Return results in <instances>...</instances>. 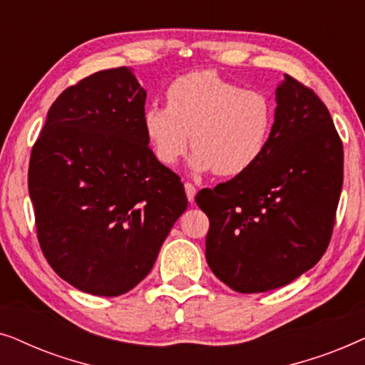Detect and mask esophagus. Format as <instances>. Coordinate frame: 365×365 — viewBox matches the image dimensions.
<instances>
[{
    "instance_id": "1",
    "label": "esophagus",
    "mask_w": 365,
    "mask_h": 365,
    "mask_svg": "<svg viewBox=\"0 0 365 365\" xmlns=\"http://www.w3.org/2000/svg\"><path fill=\"white\" fill-rule=\"evenodd\" d=\"M184 189H186V196H187V201L192 202L194 197H196V186L191 182H186L184 184Z\"/></svg>"
}]
</instances>
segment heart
<instances>
[{
    "mask_svg": "<svg viewBox=\"0 0 365 365\" xmlns=\"http://www.w3.org/2000/svg\"><path fill=\"white\" fill-rule=\"evenodd\" d=\"M166 96L168 106L151 104L143 113L144 134L163 164H176L192 144V171L232 178L267 151L276 109L266 93L202 69L179 76Z\"/></svg>",
    "mask_w": 365,
    "mask_h": 365,
    "instance_id": "obj_1",
    "label": "heart"
}]
</instances>
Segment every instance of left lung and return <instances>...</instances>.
<instances>
[{"mask_svg": "<svg viewBox=\"0 0 365 365\" xmlns=\"http://www.w3.org/2000/svg\"><path fill=\"white\" fill-rule=\"evenodd\" d=\"M276 104L261 161L196 196L209 217V267L242 294L282 287L316 266L341 197L344 151L326 104L287 74Z\"/></svg>", "mask_w": 365, "mask_h": 365, "instance_id": "8db88e82", "label": "left lung"}]
</instances>
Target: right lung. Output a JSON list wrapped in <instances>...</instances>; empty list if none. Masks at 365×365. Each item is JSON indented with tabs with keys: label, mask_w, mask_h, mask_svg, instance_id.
Here are the masks:
<instances>
[{
	"label": "right lung",
	"mask_w": 365,
	"mask_h": 365,
	"mask_svg": "<svg viewBox=\"0 0 365 365\" xmlns=\"http://www.w3.org/2000/svg\"><path fill=\"white\" fill-rule=\"evenodd\" d=\"M144 104L131 68L94 73L56 98L29 159L44 257L93 296L136 287L187 207L179 176L149 149Z\"/></svg>",
	"instance_id": "obj_1"
}]
</instances>
